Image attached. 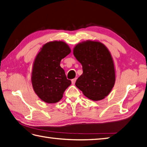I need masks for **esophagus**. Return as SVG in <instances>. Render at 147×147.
<instances>
[{"instance_id": "obj_1", "label": "esophagus", "mask_w": 147, "mask_h": 147, "mask_svg": "<svg viewBox=\"0 0 147 147\" xmlns=\"http://www.w3.org/2000/svg\"><path fill=\"white\" fill-rule=\"evenodd\" d=\"M76 78H74V79L71 80V82H72V83H73V84H74V83H75V82H76Z\"/></svg>"}]
</instances>
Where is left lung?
Segmentation results:
<instances>
[{
	"instance_id": "1",
	"label": "left lung",
	"mask_w": 147,
	"mask_h": 147,
	"mask_svg": "<svg viewBox=\"0 0 147 147\" xmlns=\"http://www.w3.org/2000/svg\"><path fill=\"white\" fill-rule=\"evenodd\" d=\"M73 54L82 65L83 74L75 85L93 100L104 99L115 82L113 61L110 51L101 42L87 41L78 44Z\"/></svg>"
}]
</instances>
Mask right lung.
<instances>
[{
    "label": "right lung",
    "instance_id": "add662e5",
    "mask_svg": "<svg viewBox=\"0 0 147 147\" xmlns=\"http://www.w3.org/2000/svg\"><path fill=\"white\" fill-rule=\"evenodd\" d=\"M68 45L62 41L49 42L37 54L32 73L34 92L43 101L55 103L62 98L64 91L71 84L60 67L61 60L70 53Z\"/></svg>",
    "mask_w": 147,
    "mask_h": 147
}]
</instances>
